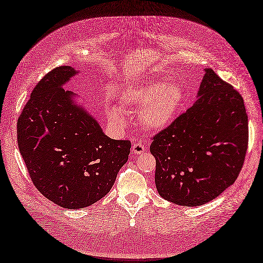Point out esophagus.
Returning a JSON list of instances; mask_svg holds the SVG:
<instances>
[{
  "label": "esophagus",
  "instance_id": "34e87169",
  "mask_svg": "<svg viewBox=\"0 0 263 263\" xmlns=\"http://www.w3.org/2000/svg\"><path fill=\"white\" fill-rule=\"evenodd\" d=\"M145 151H146V146H145L144 144H142L141 142H137L135 143L133 146H132V152L135 154V155H140L142 153H144Z\"/></svg>",
  "mask_w": 263,
  "mask_h": 263
}]
</instances>
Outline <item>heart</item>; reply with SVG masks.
Masks as SVG:
<instances>
[{
    "instance_id": "heart-1",
    "label": "heart",
    "mask_w": 263,
    "mask_h": 263,
    "mask_svg": "<svg viewBox=\"0 0 263 263\" xmlns=\"http://www.w3.org/2000/svg\"><path fill=\"white\" fill-rule=\"evenodd\" d=\"M185 94L180 84L153 80L138 89L124 92L122 101L126 106L142 110L140 120L145 129L161 131L177 118ZM106 116L112 124L123 125L125 123L126 112L119 104L107 106Z\"/></svg>"
}]
</instances>
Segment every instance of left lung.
I'll list each match as a JSON object with an SVG mask.
<instances>
[{
	"mask_svg": "<svg viewBox=\"0 0 263 263\" xmlns=\"http://www.w3.org/2000/svg\"><path fill=\"white\" fill-rule=\"evenodd\" d=\"M194 105L154 137L159 195L180 206H200L237 179L248 145L244 100L205 68Z\"/></svg>",
	"mask_w": 263,
	"mask_h": 263,
	"instance_id": "obj_1",
	"label": "left lung"
}]
</instances>
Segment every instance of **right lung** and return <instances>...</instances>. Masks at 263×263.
<instances>
[{"label": "right lung", "mask_w": 263, "mask_h": 263, "mask_svg": "<svg viewBox=\"0 0 263 263\" xmlns=\"http://www.w3.org/2000/svg\"><path fill=\"white\" fill-rule=\"evenodd\" d=\"M78 72L62 66L43 77L17 121L19 152L34 186L66 209L103 198L131 148L130 141L107 137L74 94L64 90Z\"/></svg>", "instance_id": "1"}]
</instances>
